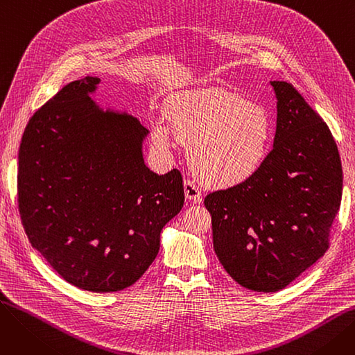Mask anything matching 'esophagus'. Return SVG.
Segmentation results:
<instances>
[{
  "instance_id": "34e87169",
  "label": "esophagus",
  "mask_w": 355,
  "mask_h": 355,
  "mask_svg": "<svg viewBox=\"0 0 355 355\" xmlns=\"http://www.w3.org/2000/svg\"><path fill=\"white\" fill-rule=\"evenodd\" d=\"M184 193L187 200L194 201V202H201V190L198 189V185L193 180H184Z\"/></svg>"
}]
</instances>
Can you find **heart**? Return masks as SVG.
Masks as SVG:
<instances>
[{
  "label": "heart",
  "instance_id": "b5f03b06",
  "mask_svg": "<svg viewBox=\"0 0 355 355\" xmlns=\"http://www.w3.org/2000/svg\"><path fill=\"white\" fill-rule=\"evenodd\" d=\"M166 119L153 123V139L170 154L175 138L190 144L197 175L217 187H234L266 162L273 123L268 112L221 89L180 92L166 103Z\"/></svg>",
  "mask_w": 355,
  "mask_h": 355
}]
</instances>
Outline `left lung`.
<instances>
[{"label":"left lung","mask_w":355,"mask_h":355,"mask_svg":"<svg viewBox=\"0 0 355 355\" xmlns=\"http://www.w3.org/2000/svg\"><path fill=\"white\" fill-rule=\"evenodd\" d=\"M270 85L277 118L266 162L249 181L204 198L220 263L256 292L286 288L324 256L343 196L341 158L328 125L291 83Z\"/></svg>","instance_id":"left-lung-1"}]
</instances>
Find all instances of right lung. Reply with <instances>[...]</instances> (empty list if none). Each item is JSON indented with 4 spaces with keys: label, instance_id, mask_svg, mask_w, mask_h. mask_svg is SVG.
I'll list each match as a JSON object with an SVG mask.
<instances>
[{
    "label": "right lung",
    "instance_id": "1",
    "mask_svg": "<svg viewBox=\"0 0 355 355\" xmlns=\"http://www.w3.org/2000/svg\"><path fill=\"white\" fill-rule=\"evenodd\" d=\"M101 79L66 85L28 121L18 153V210L31 246L66 282L116 292L146 272L184 204L182 175L144 162L148 129L89 98Z\"/></svg>",
    "mask_w": 355,
    "mask_h": 355
}]
</instances>
